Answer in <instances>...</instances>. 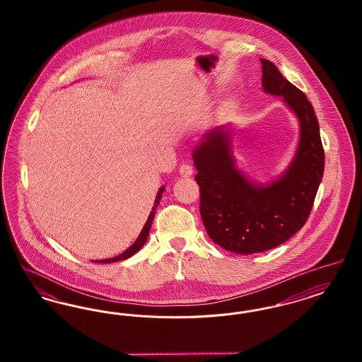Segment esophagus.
<instances>
[{
    "label": "esophagus",
    "instance_id": "esophagus-1",
    "mask_svg": "<svg viewBox=\"0 0 362 362\" xmlns=\"http://www.w3.org/2000/svg\"><path fill=\"white\" fill-rule=\"evenodd\" d=\"M179 173H180L183 177L191 176V175H192V165L189 164V163H183V164H180V167H179Z\"/></svg>",
    "mask_w": 362,
    "mask_h": 362
}]
</instances>
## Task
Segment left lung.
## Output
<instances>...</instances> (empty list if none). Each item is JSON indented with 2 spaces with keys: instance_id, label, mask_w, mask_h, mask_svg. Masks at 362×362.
<instances>
[{
  "instance_id": "8db88e82",
  "label": "left lung",
  "mask_w": 362,
  "mask_h": 362,
  "mask_svg": "<svg viewBox=\"0 0 362 362\" xmlns=\"http://www.w3.org/2000/svg\"><path fill=\"white\" fill-rule=\"evenodd\" d=\"M260 64L264 92L282 96L301 126L297 155L288 171L266 187L250 183L236 170L225 126L209 132L192 153L209 238L244 255L272 250L304 226L325 171V149L312 104L273 62L262 58Z\"/></svg>"
}]
</instances>
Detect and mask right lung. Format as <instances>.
Here are the masks:
<instances>
[{
	"label": "right lung",
	"mask_w": 362,
	"mask_h": 362,
	"mask_svg": "<svg viewBox=\"0 0 362 362\" xmlns=\"http://www.w3.org/2000/svg\"><path fill=\"white\" fill-rule=\"evenodd\" d=\"M163 191H164V187H161V189H158L157 197H156L155 206L152 209V211H151V214H149V217H148V220H146V224L144 225V228H142V230H141V233H139V236H138L136 243H134L132 247H129L121 255H118V257H115V258L96 260V263H112V262H118V260H124V259L130 258L132 255H134L136 252L139 251V248L145 244V241L148 239V235H149V230H151V225H152V221H153V218H155L156 207L158 206V204H160Z\"/></svg>",
	"instance_id": "right-lung-1"
}]
</instances>
